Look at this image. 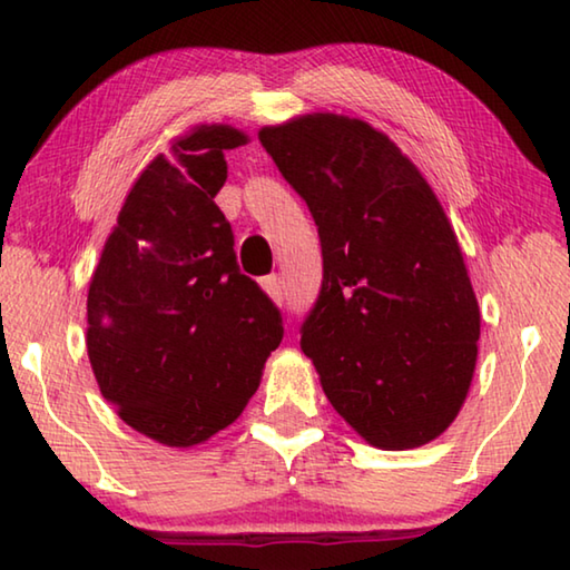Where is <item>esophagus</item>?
I'll use <instances>...</instances> for the list:
<instances>
[{"instance_id": "1", "label": "esophagus", "mask_w": 570, "mask_h": 570, "mask_svg": "<svg viewBox=\"0 0 570 570\" xmlns=\"http://www.w3.org/2000/svg\"><path fill=\"white\" fill-rule=\"evenodd\" d=\"M262 286L266 288V294H268V296L276 298V302H282V296H284L282 278H278V276H266L264 282H262Z\"/></svg>"}]
</instances>
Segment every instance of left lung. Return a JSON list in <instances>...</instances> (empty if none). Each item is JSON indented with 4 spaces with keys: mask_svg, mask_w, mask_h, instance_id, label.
Here are the masks:
<instances>
[{
    "mask_svg": "<svg viewBox=\"0 0 570 570\" xmlns=\"http://www.w3.org/2000/svg\"><path fill=\"white\" fill-rule=\"evenodd\" d=\"M258 140L320 226L324 282L302 350L332 407L380 450L440 438L468 397L480 308L455 230L417 166L336 112Z\"/></svg>",
    "mask_w": 570,
    "mask_h": 570,
    "instance_id": "obj_1",
    "label": "left lung"
}]
</instances>
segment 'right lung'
<instances>
[{"label": "right lung", "mask_w": 570, "mask_h": 570, "mask_svg": "<svg viewBox=\"0 0 570 570\" xmlns=\"http://www.w3.org/2000/svg\"><path fill=\"white\" fill-rule=\"evenodd\" d=\"M230 125H196L132 183L88 292V356L102 397L140 435L193 448L238 420L278 344L282 314L238 272L216 206Z\"/></svg>", "instance_id": "1"}]
</instances>
